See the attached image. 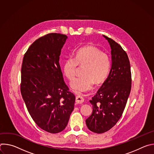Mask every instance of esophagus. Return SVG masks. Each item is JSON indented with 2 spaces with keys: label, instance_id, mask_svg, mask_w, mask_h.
<instances>
[{
  "label": "esophagus",
  "instance_id": "obj_1",
  "mask_svg": "<svg viewBox=\"0 0 154 154\" xmlns=\"http://www.w3.org/2000/svg\"><path fill=\"white\" fill-rule=\"evenodd\" d=\"M83 101H84V99L82 96L79 95L75 97V102L77 103H82L83 102Z\"/></svg>",
  "mask_w": 154,
  "mask_h": 154
}]
</instances>
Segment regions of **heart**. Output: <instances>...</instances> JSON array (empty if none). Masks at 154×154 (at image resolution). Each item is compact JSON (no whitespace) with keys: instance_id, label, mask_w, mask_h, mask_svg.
<instances>
[{"instance_id":"1","label":"heart","mask_w":154,"mask_h":154,"mask_svg":"<svg viewBox=\"0 0 154 154\" xmlns=\"http://www.w3.org/2000/svg\"><path fill=\"white\" fill-rule=\"evenodd\" d=\"M78 66L84 67L83 75L74 79L71 87L75 93H82L90 90L94 85L103 82L108 77L111 68V61L105 52L93 46H86L78 49L74 57H69L64 61L63 71L71 80L75 77Z\"/></svg>"}]
</instances>
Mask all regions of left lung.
<instances>
[{"label":"left lung","instance_id":"left-lung-1","mask_svg":"<svg viewBox=\"0 0 154 154\" xmlns=\"http://www.w3.org/2000/svg\"><path fill=\"white\" fill-rule=\"evenodd\" d=\"M103 36L112 49V68L106 80L90 100L93 112L86 119L88 128L96 134L107 131L119 120L131 86L130 64L127 53L113 39Z\"/></svg>","mask_w":154,"mask_h":154}]
</instances>
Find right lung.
Masks as SVG:
<instances>
[{
    "label": "right lung",
    "instance_id": "1",
    "mask_svg": "<svg viewBox=\"0 0 154 154\" xmlns=\"http://www.w3.org/2000/svg\"><path fill=\"white\" fill-rule=\"evenodd\" d=\"M67 38L57 33L39 38L24 54L21 68L20 93L27 110L38 127L51 134L66 127L75 100L59 63Z\"/></svg>",
    "mask_w": 154,
    "mask_h": 154
}]
</instances>
